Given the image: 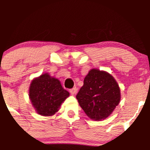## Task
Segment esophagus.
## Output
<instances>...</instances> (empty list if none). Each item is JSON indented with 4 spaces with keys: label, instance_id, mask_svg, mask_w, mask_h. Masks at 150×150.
Here are the masks:
<instances>
[{
    "label": "esophagus",
    "instance_id": "esophagus-1",
    "mask_svg": "<svg viewBox=\"0 0 150 150\" xmlns=\"http://www.w3.org/2000/svg\"><path fill=\"white\" fill-rule=\"evenodd\" d=\"M69 92H70L71 94H72V95L75 94V93H76V92H77V88L76 87L72 88H71L70 90H69Z\"/></svg>",
    "mask_w": 150,
    "mask_h": 150
}]
</instances>
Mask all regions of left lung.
I'll list each match as a JSON object with an SVG mask.
<instances>
[{
    "instance_id": "8db88e82",
    "label": "left lung",
    "mask_w": 150,
    "mask_h": 150,
    "mask_svg": "<svg viewBox=\"0 0 150 150\" xmlns=\"http://www.w3.org/2000/svg\"><path fill=\"white\" fill-rule=\"evenodd\" d=\"M80 106L88 117L100 120L110 115L120 100L118 84L111 75L104 71H89L76 96Z\"/></svg>"
}]
</instances>
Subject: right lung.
<instances>
[{
	"instance_id": "obj_1",
	"label": "right lung",
	"mask_w": 150,
	"mask_h": 150,
	"mask_svg": "<svg viewBox=\"0 0 150 150\" xmlns=\"http://www.w3.org/2000/svg\"><path fill=\"white\" fill-rule=\"evenodd\" d=\"M58 79L43 74L32 81L29 96L38 114L51 116L59 110L62 103L69 96Z\"/></svg>"
}]
</instances>
